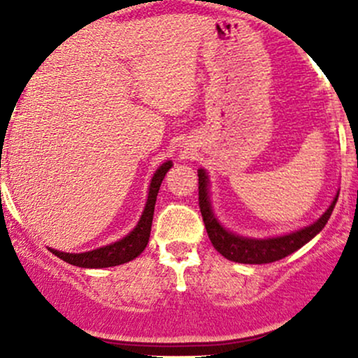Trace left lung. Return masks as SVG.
<instances>
[{"mask_svg":"<svg viewBox=\"0 0 358 358\" xmlns=\"http://www.w3.org/2000/svg\"><path fill=\"white\" fill-rule=\"evenodd\" d=\"M197 176H199V208L209 241L216 251L225 256L227 259L236 263H246V265H263V263L277 262V259L286 258V256L298 251L299 248L305 246L306 243H310L326 227L339 196V192H336L329 208L312 225L303 227V229L294 230L291 234H284V236L256 239V237H243L239 234H234L216 218L211 206V197H209L208 173L201 168L197 169Z\"/></svg>","mask_w":358,"mask_h":358,"instance_id":"8db88e82","label":"left lung"}]
</instances>
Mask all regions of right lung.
I'll use <instances>...</instances> for the list:
<instances>
[{"instance_id": "1", "label": "right lung", "mask_w": 358, "mask_h": 358, "mask_svg": "<svg viewBox=\"0 0 358 358\" xmlns=\"http://www.w3.org/2000/svg\"><path fill=\"white\" fill-rule=\"evenodd\" d=\"M173 166L171 161L162 162L152 175L149 185V194H147L145 208H143L142 216H140L138 223L135 229L124 236L122 239L115 241V243L107 244V246L92 249V251L85 252H66V251H57V249H50L55 256H59L64 262L71 263L74 266H81V268H107V266L122 265L136 256L142 255L143 249L147 248L150 237V227H152L154 218V208H156V199L159 187H161L162 180H164L166 173Z\"/></svg>"}]
</instances>
